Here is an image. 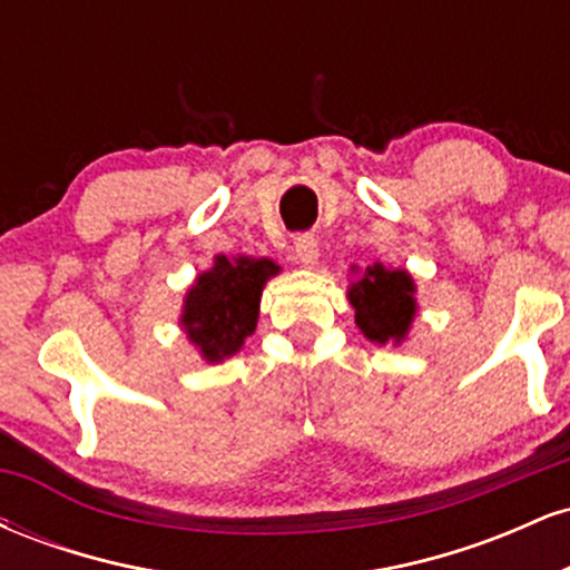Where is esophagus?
<instances>
[{
	"label": "esophagus",
	"mask_w": 570,
	"mask_h": 570,
	"mask_svg": "<svg viewBox=\"0 0 570 570\" xmlns=\"http://www.w3.org/2000/svg\"><path fill=\"white\" fill-rule=\"evenodd\" d=\"M294 254H297V263L299 265H305V267L316 265V259H318V240H316V235H311V233L297 235V238H294Z\"/></svg>",
	"instance_id": "34e87169"
}]
</instances>
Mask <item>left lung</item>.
<instances>
[{"mask_svg": "<svg viewBox=\"0 0 570 570\" xmlns=\"http://www.w3.org/2000/svg\"><path fill=\"white\" fill-rule=\"evenodd\" d=\"M412 278L404 271H385L383 265L364 267V276L351 286L348 299L356 311V326L372 343H399L407 335L415 299Z\"/></svg>", "mask_w": 570, "mask_h": 570, "instance_id": "left-lung-1", "label": "left lung"}]
</instances>
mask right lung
<instances>
[{"label": "right lung", "mask_w": 570, "mask_h": 570, "mask_svg": "<svg viewBox=\"0 0 570 570\" xmlns=\"http://www.w3.org/2000/svg\"><path fill=\"white\" fill-rule=\"evenodd\" d=\"M273 259L217 257L208 273L195 281L185 299L187 337L198 345L208 362H222L244 345L257 326L259 294L265 281L276 276Z\"/></svg>", "instance_id": "obj_1"}]
</instances>
